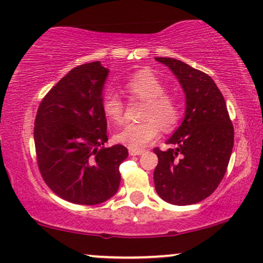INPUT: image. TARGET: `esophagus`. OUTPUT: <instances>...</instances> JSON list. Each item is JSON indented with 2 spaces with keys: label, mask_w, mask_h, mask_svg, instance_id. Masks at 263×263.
Instances as JSON below:
<instances>
[{
  "label": "esophagus",
  "mask_w": 263,
  "mask_h": 263,
  "mask_svg": "<svg viewBox=\"0 0 263 263\" xmlns=\"http://www.w3.org/2000/svg\"><path fill=\"white\" fill-rule=\"evenodd\" d=\"M128 153L131 156H137L144 154V150H135V149H128Z\"/></svg>",
  "instance_id": "1"
}]
</instances>
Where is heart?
Masks as SVG:
<instances>
[{
  "mask_svg": "<svg viewBox=\"0 0 263 263\" xmlns=\"http://www.w3.org/2000/svg\"><path fill=\"white\" fill-rule=\"evenodd\" d=\"M166 86L154 73L139 71L127 80L125 91L131 100L144 101L141 124H129L115 135V141L129 149L142 150L159 137L160 131L172 132L181 119V107L176 97L166 93ZM102 110L108 121L119 125L124 121L125 107L115 93H107Z\"/></svg>",
  "mask_w": 263,
  "mask_h": 263,
  "instance_id": "1",
  "label": "heart"
}]
</instances>
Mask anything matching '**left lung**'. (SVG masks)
<instances>
[{"label": "left lung", "instance_id": "obj_1", "mask_svg": "<svg viewBox=\"0 0 263 263\" xmlns=\"http://www.w3.org/2000/svg\"><path fill=\"white\" fill-rule=\"evenodd\" d=\"M174 73L186 99L185 118L167 144L176 149L154 153L157 195L176 205L201 202L225 176L234 143V129L222 93L211 77L172 58H155Z\"/></svg>", "mask_w": 263, "mask_h": 263}]
</instances>
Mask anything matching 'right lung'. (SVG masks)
<instances>
[{"label": "right lung", "mask_w": 263, "mask_h": 263, "mask_svg": "<svg viewBox=\"0 0 263 263\" xmlns=\"http://www.w3.org/2000/svg\"><path fill=\"white\" fill-rule=\"evenodd\" d=\"M108 69L100 61L69 71L49 91L34 120L37 163L45 184L76 204H100L120 185L124 145L106 148L102 90Z\"/></svg>", "instance_id": "right-lung-1"}]
</instances>
